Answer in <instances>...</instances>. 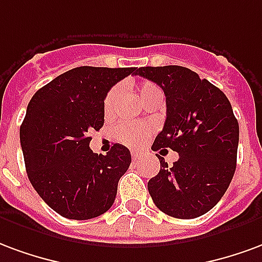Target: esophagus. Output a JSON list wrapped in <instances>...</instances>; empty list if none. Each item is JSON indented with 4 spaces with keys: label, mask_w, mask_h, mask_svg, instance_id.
<instances>
[{
    "label": "esophagus",
    "mask_w": 262,
    "mask_h": 262,
    "mask_svg": "<svg viewBox=\"0 0 262 262\" xmlns=\"http://www.w3.org/2000/svg\"><path fill=\"white\" fill-rule=\"evenodd\" d=\"M131 156H133L134 160H137L141 158V154H139V152H133V154H131Z\"/></svg>",
    "instance_id": "obj_1"
}]
</instances>
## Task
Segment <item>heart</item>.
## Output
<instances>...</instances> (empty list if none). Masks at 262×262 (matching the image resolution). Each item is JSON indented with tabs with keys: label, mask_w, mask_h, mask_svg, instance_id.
<instances>
[{
	"label": "heart",
	"mask_w": 262,
	"mask_h": 262,
	"mask_svg": "<svg viewBox=\"0 0 262 262\" xmlns=\"http://www.w3.org/2000/svg\"><path fill=\"white\" fill-rule=\"evenodd\" d=\"M137 91H138V96L142 100L148 99L152 95L160 93L159 88L156 86L155 83H150V82H145L142 85H139ZM118 99H120V88H112L106 95V97H104V102H103V110H104V114L107 117L114 114ZM149 133L150 128L146 124L133 123V121L120 123L117 125V128H116V137H117L118 141L128 145V146H137V145L142 144L146 139V137L149 135Z\"/></svg>",
	"instance_id": "1"
}]
</instances>
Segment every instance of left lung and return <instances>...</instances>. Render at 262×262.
<instances>
[{
	"label": "left lung",
	"mask_w": 262,
	"mask_h": 262,
	"mask_svg": "<svg viewBox=\"0 0 262 262\" xmlns=\"http://www.w3.org/2000/svg\"><path fill=\"white\" fill-rule=\"evenodd\" d=\"M135 75L165 92V127L152 149L179 154L173 166L158 156L160 170L148 183L150 196L169 216H201L219 202L236 170L238 123L232 104L219 88L186 67H141Z\"/></svg>",
	"instance_id": "obj_1"
}]
</instances>
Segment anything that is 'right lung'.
I'll return each mask as SVG.
<instances>
[{
	"instance_id": "add662e5",
	"label": "right lung",
	"mask_w": 262,
	"mask_h": 262,
	"mask_svg": "<svg viewBox=\"0 0 262 262\" xmlns=\"http://www.w3.org/2000/svg\"><path fill=\"white\" fill-rule=\"evenodd\" d=\"M135 70L78 67L30 99L19 133L25 166L34 190L61 216L85 221L112 208L131 154L120 144L93 154L88 133L102 128L107 92Z\"/></svg>"
}]
</instances>
